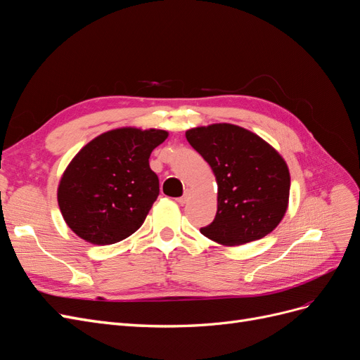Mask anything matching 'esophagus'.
<instances>
[{"label": "esophagus", "instance_id": "esophagus-1", "mask_svg": "<svg viewBox=\"0 0 360 360\" xmlns=\"http://www.w3.org/2000/svg\"><path fill=\"white\" fill-rule=\"evenodd\" d=\"M188 201H189V192H184L183 197L177 198V202H179V204H186Z\"/></svg>", "mask_w": 360, "mask_h": 360}]
</instances>
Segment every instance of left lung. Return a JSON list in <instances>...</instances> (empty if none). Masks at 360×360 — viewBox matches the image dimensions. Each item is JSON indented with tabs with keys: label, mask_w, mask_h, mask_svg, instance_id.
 Returning a JSON list of instances; mask_svg holds the SVG:
<instances>
[{
	"label": "left lung",
	"mask_w": 360,
	"mask_h": 360,
	"mask_svg": "<svg viewBox=\"0 0 360 360\" xmlns=\"http://www.w3.org/2000/svg\"><path fill=\"white\" fill-rule=\"evenodd\" d=\"M186 139L209 163L217 183V212L201 234L238 246L274 231L290 197V171L278 151L250 130L230 123L189 129Z\"/></svg>",
	"instance_id": "left-lung-1"
}]
</instances>
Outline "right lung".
I'll use <instances>...</instances> for the list:
<instances>
[{
    "instance_id": "right-lung-1",
    "label": "right lung",
    "mask_w": 360,
    "mask_h": 360,
    "mask_svg": "<svg viewBox=\"0 0 360 360\" xmlns=\"http://www.w3.org/2000/svg\"><path fill=\"white\" fill-rule=\"evenodd\" d=\"M167 138V130L120 127L78 151L57 191L61 214L76 236L112 245L144 224L159 195L148 159Z\"/></svg>"
}]
</instances>
